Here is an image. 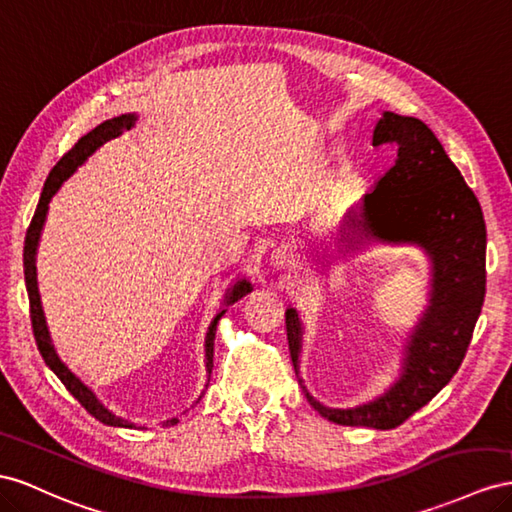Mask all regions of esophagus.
Listing matches in <instances>:
<instances>
[{"mask_svg":"<svg viewBox=\"0 0 512 512\" xmlns=\"http://www.w3.org/2000/svg\"><path fill=\"white\" fill-rule=\"evenodd\" d=\"M290 262H293V250H290V245H278L275 250L271 252V265L273 269H286Z\"/></svg>","mask_w":512,"mask_h":512,"instance_id":"obj_1","label":"esophagus"}]
</instances>
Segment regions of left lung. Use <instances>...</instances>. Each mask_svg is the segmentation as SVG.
<instances>
[{"instance_id":"1","label":"left lung","mask_w":512,"mask_h":512,"mask_svg":"<svg viewBox=\"0 0 512 512\" xmlns=\"http://www.w3.org/2000/svg\"><path fill=\"white\" fill-rule=\"evenodd\" d=\"M394 144L396 163L349 211V230L366 241L418 245L431 258L428 306L407 340L403 372L366 405L325 407L299 379L310 405L342 426L388 431L424 407L459 370L487 286V228L480 202L435 133L418 118L383 112L372 146ZM301 323L286 310V338L299 372Z\"/></svg>"}]
</instances>
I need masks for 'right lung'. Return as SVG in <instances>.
<instances>
[{"mask_svg":"<svg viewBox=\"0 0 512 512\" xmlns=\"http://www.w3.org/2000/svg\"><path fill=\"white\" fill-rule=\"evenodd\" d=\"M135 122V114H122L118 118L112 120H105L101 122L99 127L92 129L88 135L81 137V140L68 150V153L55 163V168L51 170V174L47 176L43 193H40V200L36 206V213L30 222V228H27L25 234V247H23V271H25V288H27V297H30V319H32V331H34V338H36V347L43 355L45 364L58 375V379L66 385V390L71 392L81 407H84L90 416H94L99 422L107 424V426H122V428H133L135 424L118 418L116 413L109 411L107 407L101 405V400L92 394V390H88L84 383H81L71 370H68L62 362L58 353H55L51 338H49V331H47V323H45V314H43V306H40V295H38V282H36V250H38V239H40V232H43L45 226V219H47V211H49V202L55 196V191L62 187V183L66 181L68 176H71L81 163H84L96 148H101L105 142L114 140L118 137L124 129H131ZM252 290V284L247 280H241L234 284L228 293L224 303L230 306V303L239 301L243 295H247ZM226 314V310L219 312L215 319L209 325V331H206V344H204V351H206V370H209V377H211V370H213V344H215V331H217V323L222 316ZM200 400V398H198ZM170 424H176L178 418L168 420Z\"/></svg>","mask_w":512,"mask_h":512,"instance_id":"1","label":"right lung"}]
</instances>
